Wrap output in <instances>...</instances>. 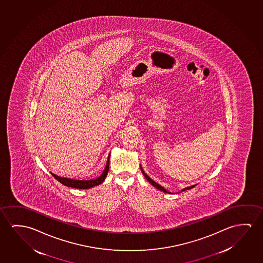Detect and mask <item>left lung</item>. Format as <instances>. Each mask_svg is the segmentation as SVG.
Masks as SVG:
<instances>
[{
	"instance_id": "8db88e82",
	"label": "left lung",
	"mask_w": 263,
	"mask_h": 263,
	"mask_svg": "<svg viewBox=\"0 0 263 263\" xmlns=\"http://www.w3.org/2000/svg\"><path fill=\"white\" fill-rule=\"evenodd\" d=\"M140 168H141L142 173H143V175L145 176V178H146V180L149 182L150 184H151L152 186H155V187H157L158 190H161V191H163V192H165V193H170V192H168V191H166V190H165V189H164L163 186H160L159 184H158V183H156V182L154 181V180H152V179H151V178H150L149 177H148V176H147V175H146V173L144 172V170H143V168H142V167H140ZM195 186H197V185H193V186H189V187H186V189H184V190H181V191H184V190H190V189L194 187Z\"/></svg>"
}]
</instances>
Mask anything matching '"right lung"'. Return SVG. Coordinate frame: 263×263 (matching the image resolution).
<instances>
[{"label":"right lung","instance_id":"1","mask_svg":"<svg viewBox=\"0 0 263 263\" xmlns=\"http://www.w3.org/2000/svg\"><path fill=\"white\" fill-rule=\"evenodd\" d=\"M109 158L110 155L108 156L107 162H106V166H105V170L103 171L101 176L98 177V178H95V179L77 180V179H72V178H61V177H58L55 174H53L52 172H51V174H52L53 178H55L60 183H62L64 186L74 187V189H78V190H87V189H90V187L98 186V185L102 184V182H104L105 178H106V175L108 173V170H109Z\"/></svg>","mask_w":263,"mask_h":263}]
</instances>
